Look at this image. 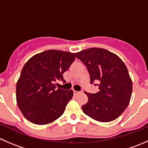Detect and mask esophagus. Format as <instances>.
<instances>
[{"label": "esophagus", "instance_id": "obj_1", "mask_svg": "<svg viewBox=\"0 0 148 148\" xmlns=\"http://www.w3.org/2000/svg\"><path fill=\"white\" fill-rule=\"evenodd\" d=\"M73 93H74V95H77V94L79 93V92H77V91H75V90H74V91H73Z\"/></svg>", "mask_w": 148, "mask_h": 148}]
</instances>
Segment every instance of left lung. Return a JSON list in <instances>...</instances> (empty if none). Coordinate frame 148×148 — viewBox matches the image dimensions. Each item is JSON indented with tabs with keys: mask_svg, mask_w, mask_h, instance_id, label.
Wrapping results in <instances>:
<instances>
[{
	"mask_svg": "<svg viewBox=\"0 0 148 148\" xmlns=\"http://www.w3.org/2000/svg\"><path fill=\"white\" fill-rule=\"evenodd\" d=\"M86 66L90 84L98 86L96 93L84 92L88 101L82 106L90 118L109 122L118 118L127 108L132 92V82L122 60L103 48H92L75 53Z\"/></svg>",
	"mask_w": 148,
	"mask_h": 148,
	"instance_id": "left-lung-1",
	"label": "left lung"
}]
</instances>
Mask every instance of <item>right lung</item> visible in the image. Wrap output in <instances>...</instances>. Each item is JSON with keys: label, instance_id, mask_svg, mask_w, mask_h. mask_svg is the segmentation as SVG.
Segmentation results:
<instances>
[{"label": "right lung", "instance_id": "obj_1", "mask_svg": "<svg viewBox=\"0 0 148 148\" xmlns=\"http://www.w3.org/2000/svg\"><path fill=\"white\" fill-rule=\"evenodd\" d=\"M75 58L74 53L48 50L34 55L24 64L16 83V101L28 121L43 125L64 114L73 91L56 89L54 82H65L63 74Z\"/></svg>", "mask_w": 148, "mask_h": 148}]
</instances>
